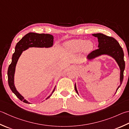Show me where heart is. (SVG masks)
<instances>
[{"label": "heart", "mask_w": 129, "mask_h": 129, "mask_svg": "<svg viewBox=\"0 0 129 129\" xmlns=\"http://www.w3.org/2000/svg\"><path fill=\"white\" fill-rule=\"evenodd\" d=\"M66 49L74 52H79L83 49L84 51L89 52L94 47V44L91 41H86L83 39L74 40L66 42L64 45Z\"/></svg>", "instance_id": "obj_1"}]
</instances>
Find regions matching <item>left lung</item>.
I'll use <instances>...</instances> for the list:
<instances>
[{
    "instance_id": "obj_1",
    "label": "left lung",
    "mask_w": 129,
    "mask_h": 129,
    "mask_svg": "<svg viewBox=\"0 0 129 129\" xmlns=\"http://www.w3.org/2000/svg\"><path fill=\"white\" fill-rule=\"evenodd\" d=\"M92 35L93 36L97 37L98 49L90 52L88 55L87 59L90 60L100 56L101 55H107L111 56L116 60L120 69V84L117 88V92L122 83L123 79V71H124L125 67V61L123 59L124 54H123V50L119 43L114 38L107 36L106 35L100 34V33L92 34ZM75 90L78 94L76 84H75Z\"/></svg>"
}]
</instances>
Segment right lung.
Returning <instances> with one entry per match:
<instances>
[{"label":"right lung","instance_id":"obj_1","mask_svg":"<svg viewBox=\"0 0 129 129\" xmlns=\"http://www.w3.org/2000/svg\"><path fill=\"white\" fill-rule=\"evenodd\" d=\"M54 43V37L50 34H37L34 32H29L25 35L22 39L17 43L15 47V52L12 55V62L9 65L8 69V80L9 86L11 88L12 92L19 98V99L24 103H30L25 100L24 97L17 91L14 85V78L15 70H16V64L18 60L19 57L22 53L24 50L28 49L29 47H45L49 48L53 46ZM55 88L52 92L51 94L46 99L51 96L53 92H54Z\"/></svg>","mask_w":129,"mask_h":129}]
</instances>
